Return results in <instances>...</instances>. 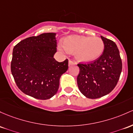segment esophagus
Masks as SVG:
<instances>
[{"instance_id":"34e87169","label":"esophagus","mask_w":133,"mask_h":133,"mask_svg":"<svg viewBox=\"0 0 133 133\" xmlns=\"http://www.w3.org/2000/svg\"><path fill=\"white\" fill-rule=\"evenodd\" d=\"M74 64L73 62H72V61H71V60H69V66L70 67L71 66V65H74Z\"/></svg>"}]
</instances>
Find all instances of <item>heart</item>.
Listing matches in <instances>:
<instances>
[{
  "label": "heart",
  "mask_w": 133,
  "mask_h": 133,
  "mask_svg": "<svg viewBox=\"0 0 133 133\" xmlns=\"http://www.w3.org/2000/svg\"><path fill=\"white\" fill-rule=\"evenodd\" d=\"M104 43L99 37L71 35L63 40L61 50L74 54L76 60L81 62H90L100 57L104 50Z\"/></svg>",
  "instance_id": "obj_1"
}]
</instances>
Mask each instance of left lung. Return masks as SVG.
<instances>
[{
  "label": "left lung",
  "mask_w": 133,
  "mask_h": 133,
  "mask_svg": "<svg viewBox=\"0 0 133 133\" xmlns=\"http://www.w3.org/2000/svg\"><path fill=\"white\" fill-rule=\"evenodd\" d=\"M101 38L105 45L101 56L92 63L78 64L80 69L77 77L79 90L91 99L98 98L111 92L122 71V61L115 42L102 36Z\"/></svg>",
  "instance_id": "obj_1"
}]
</instances>
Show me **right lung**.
Here are the masks:
<instances>
[{"instance_id":"obj_1","label":"right lung","mask_w":133,"mask_h":133,"mask_svg":"<svg viewBox=\"0 0 133 133\" xmlns=\"http://www.w3.org/2000/svg\"><path fill=\"white\" fill-rule=\"evenodd\" d=\"M56 33H42L21 40L13 49L11 72L17 87L27 95L47 100L56 94L68 60L59 62Z\"/></svg>"}]
</instances>
